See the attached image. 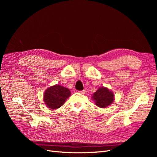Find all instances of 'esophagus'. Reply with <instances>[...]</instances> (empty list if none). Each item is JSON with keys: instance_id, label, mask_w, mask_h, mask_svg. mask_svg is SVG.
I'll return each instance as SVG.
<instances>
[{"instance_id": "34e87169", "label": "esophagus", "mask_w": 157, "mask_h": 157, "mask_svg": "<svg viewBox=\"0 0 157 157\" xmlns=\"http://www.w3.org/2000/svg\"><path fill=\"white\" fill-rule=\"evenodd\" d=\"M79 92H80V94H86V90H82V91H79Z\"/></svg>"}]
</instances>
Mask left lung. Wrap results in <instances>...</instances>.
Segmentation results:
<instances>
[{
    "mask_svg": "<svg viewBox=\"0 0 157 157\" xmlns=\"http://www.w3.org/2000/svg\"><path fill=\"white\" fill-rule=\"evenodd\" d=\"M92 98L96 101V105L101 108H105L111 105L114 100L113 94L104 87L99 88L94 94Z\"/></svg>",
    "mask_w": 157,
    "mask_h": 157,
    "instance_id": "obj_1",
    "label": "left lung"
}]
</instances>
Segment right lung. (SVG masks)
Instances as JSON below:
<instances>
[{
  "mask_svg": "<svg viewBox=\"0 0 157 157\" xmlns=\"http://www.w3.org/2000/svg\"><path fill=\"white\" fill-rule=\"evenodd\" d=\"M70 95L69 89L60 85H55L46 90L44 101L48 108L58 109L63 105Z\"/></svg>",
  "mask_w": 157,
  "mask_h": 157,
  "instance_id": "obj_1",
  "label": "right lung"
}]
</instances>
